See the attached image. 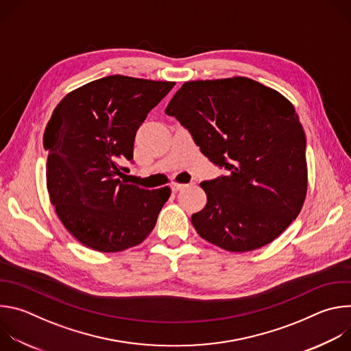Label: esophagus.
Listing matches in <instances>:
<instances>
[{
    "label": "esophagus",
    "mask_w": 351,
    "mask_h": 351,
    "mask_svg": "<svg viewBox=\"0 0 351 351\" xmlns=\"http://www.w3.org/2000/svg\"><path fill=\"white\" fill-rule=\"evenodd\" d=\"M189 184H183V183H172L171 184V189H172V191H179V190H182V189H184V187H187Z\"/></svg>",
    "instance_id": "34e87169"
}]
</instances>
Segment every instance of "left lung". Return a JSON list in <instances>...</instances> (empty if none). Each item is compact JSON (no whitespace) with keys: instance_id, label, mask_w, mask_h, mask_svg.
Segmentation results:
<instances>
[{"instance_id":"8db88e82","label":"left lung","mask_w":351,"mask_h":351,"mask_svg":"<svg viewBox=\"0 0 351 351\" xmlns=\"http://www.w3.org/2000/svg\"><path fill=\"white\" fill-rule=\"evenodd\" d=\"M165 112L228 171L199 183L207 204L191 223L204 240L232 253L252 252L297 218L308 182L306 134L286 97L241 76L191 80Z\"/></svg>"}]
</instances>
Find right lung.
Returning <instances> with one entry per match:
<instances>
[{
    "label": "right lung",
    "instance_id": "right-lung-1",
    "mask_svg": "<svg viewBox=\"0 0 351 351\" xmlns=\"http://www.w3.org/2000/svg\"><path fill=\"white\" fill-rule=\"evenodd\" d=\"M175 86L112 75L66 94L44 132L47 189L66 230L88 248L118 253L156 226L171 189L122 180L137 129Z\"/></svg>",
    "mask_w": 351,
    "mask_h": 351
}]
</instances>
